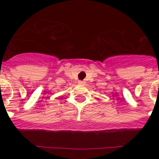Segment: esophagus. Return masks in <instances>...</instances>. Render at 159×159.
Masks as SVG:
<instances>
[{
	"label": "esophagus",
	"instance_id": "1",
	"mask_svg": "<svg viewBox=\"0 0 159 159\" xmlns=\"http://www.w3.org/2000/svg\"><path fill=\"white\" fill-rule=\"evenodd\" d=\"M78 83H79V84H81V85H84V84H85V82H84V81H81V80L79 81Z\"/></svg>",
	"mask_w": 159,
	"mask_h": 159
}]
</instances>
